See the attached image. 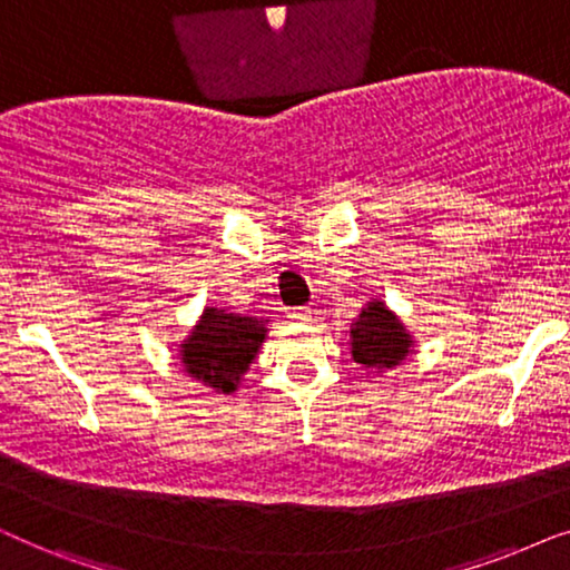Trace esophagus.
<instances>
[{
    "label": "esophagus",
    "instance_id": "esophagus-1",
    "mask_svg": "<svg viewBox=\"0 0 570 570\" xmlns=\"http://www.w3.org/2000/svg\"><path fill=\"white\" fill-rule=\"evenodd\" d=\"M291 318L293 322H311V308L308 306H298L291 311Z\"/></svg>",
    "mask_w": 570,
    "mask_h": 570
}]
</instances>
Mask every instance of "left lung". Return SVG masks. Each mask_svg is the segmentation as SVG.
Returning a JSON list of instances; mask_svg holds the SVG:
<instances>
[{"label":"left lung","mask_w":570,"mask_h":570,"mask_svg":"<svg viewBox=\"0 0 570 570\" xmlns=\"http://www.w3.org/2000/svg\"><path fill=\"white\" fill-rule=\"evenodd\" d=\"M350 337H353V361L365 368H394L410 350L404 326L389 314L381 301H373L368 308L361 311Z\"/></svg>","instance_id":"obj_1"}]
</instances>
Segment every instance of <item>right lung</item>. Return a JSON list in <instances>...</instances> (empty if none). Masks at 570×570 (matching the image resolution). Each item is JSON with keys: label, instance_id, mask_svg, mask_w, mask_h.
<instances>
[{"label": "right lung", "instance_id": "obj_1", "mask_svg": "<svg viewBox=\"0 0 570 570\" xmlns=\"http://www.w3.org/2000/svg\"><path fill=\"white\" fill-rule=\"evenodd\" d=\"M264 340V322L256 316L223 314L205 308L191 337L181 345V363L194 379L217 392H236L240 373H246Z\"/></svg>", "mask_w": 570, "mask_h": 570}]
</instances>
